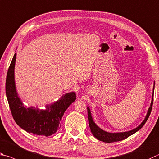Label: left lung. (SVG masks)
<instances>
[{
  "mask_svg": "<svg viewBox=\"0 0 159 159\" xmlns=\"http://www.w3.org/2000/svg\"><path fill=\"white\" fill-rule=\"evenodd\" d=\"M153 97H154V95H153ZM153 97H152L151 106H150V107L148 110V114H147V115H146L145 119L144 120L143 122L141 123L140 126H138L137 128H135V129H133V130H131V131H127V132L114 133V134H112V133H108V132H106L105 131H103L102 129H100L99 126H98L94 122L93 120H92V115H91L90 110H89V108L88 107V122H89V128H90L92 134H93L94 136L96 138H97L98 140L103 141V142H105V143H114V142H117V141H121V140L126 139V138L129 137L130 135H131L134 134H135V132L139 131V130L144 126V125H145V122H147V120H148L150 113H151V112H152L153 100H154V98Z\"/></svg>",
  "mask_w": 159,
  "mask_h": 159,
  "instance_id": "1",
  "label": "left lung"
}]
</instances>
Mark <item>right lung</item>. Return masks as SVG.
Masks as SVG:
<instances>
[{
  "instance_id": "1",
  "label": "right lung",
  "mask_w": 159,
  "mask_h": 159,
  "mask_svg": "<svg viewBox=\"0 0 159 159\" xmlns=\"http://www.w3.org/2000/svg\"><path fill=\"white\" fill-rule=\"evenodd\" d=\"M16 53L8 69L5 91L10 111L15 122L20 127L30 134L38 135H49L55 134L60 127V121L65 112L75 100V92H70L62 96L51 105H47L45 110H39L33 106L24 105L17 94L14 82V66Z\"/></svg>"
}]
</instances>
